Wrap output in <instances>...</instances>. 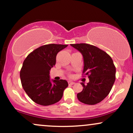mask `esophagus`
Listing matches in <instances>:
<instances>
[{"instance_id":"esophagus-1","label":"esophagus","mask_w":133,"mask_h":133,"mask_svg":"<svg viewBox=\"0 0 133 133\" xmlns=\"http://www.w3.org/2000/svg\"><path fill=\"white\" fill-rule=\"evenodd\" d=\"M68 84L69 85H73L75 84V82H72V81H68Z\"/></svg>"}]
</instances>
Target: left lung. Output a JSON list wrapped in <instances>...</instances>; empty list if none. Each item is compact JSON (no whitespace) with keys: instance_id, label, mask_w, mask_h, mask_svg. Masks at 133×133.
<instances>
[{"instance_id":"1","label":"left lung","mask_w":133,"mask_h":133,"mask_svg":"<svg viewBox=\"0 0 133 133\" xmlns=\"http://www.w3.org/2000/svg\"><path fill=\"white\" fill-rule=\"evenodd\" d=\"M80 52L84 61L82 72L89 82L77 94L79 101L94 105L102 101L110 92L116 79V68L111 57L98 47L88 44H71Z\"/></svg>"}]
</instances>
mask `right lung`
I'll return each instance as SVG.
<instances>
[{"mask_svg":"<svg viewBox=\"0 0 133 133\" xmlns=\"http://www.w3.org/2000/svg\"><path fill=\"white\" fill-rule=\"evenodd\" d=\"M67 46L55 44L42 45L30 53L23 62L20 72L23 89L38 104L49 106L57 103L68 86L65 80H51L49 75L57 53Z\"/></svg>","mask_w":133,"mask_h":133,"instance_id":"1","label":"right lung"}]
</instances>
